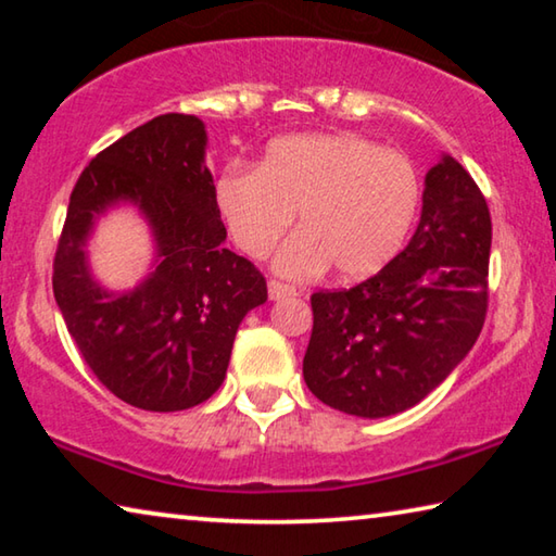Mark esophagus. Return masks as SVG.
I'll return each mask as SVG.
<instances>
[{"mask_svg":"<svg viewBox=\"0 0 556 556\" xmlns=\"http://www.w3.org/2000/svg\"><path fill=\"white\" fill-rule=\"evenodd\" d=\"M267 291H269V299L271 301H279V299H287V296H296V289L294 287L281 285V281H277V279L269 281Z\"/></svg>","mask_w":556,"mask_h":556,"instance_id":"esophagus-1","label":"esophagus"}]
</instances>
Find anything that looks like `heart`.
<instances>
[{"label":"heart","mask_w":556,"mask_h":556,"mask_svg":"<svg viewBox=\"0 0 556 556\" xmlns=\"http://www.w3.org/2000/svg\"><path fill=\"white\" fill-rule=\"evenodd\" d=\"M225 225L244 255L265 260L294 215L299 230L275 260L289 279H363L397 255L419 208V178L392 149L348 135H289L257 172L228 168L215 184Z\"/></svg>","instance_id":"heart-1"}]
</instances>
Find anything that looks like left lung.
<instances>
[{
    "label": "left lung",
    "instance_id": "8db88e82",
    "mask_svg": "<svg viewBox=\"0 0 556 556\" xmlns=\"http://www.w3.org/2000/svg\"><path fill=\"white\" fill-rule=\"evenodd\" d=\"M491 238L481 188L444 154L425 176L421 218L407 248L357 287L312 296L306 388L363 419L425 400L481 336Z\"/></svg>",
    "mask_w": 556,
    "mask_h": 556
}]
</instances>
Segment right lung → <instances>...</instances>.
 <instances>
[{"label":"right lung","mask_w":556,"mask_h":556,"mask_svg":"<svg viewBox=\"0 0 556 556\" xmlns=\"http://www.w3.org/2000/svg\"><path fill=\"white\" fill-rule=\"evenodd\" d=\"M193 115H159L100 152L80 174L55 250L53 296L88 368L131 407L181 412L225 380L235 333L267 301V281L225 248ZM135 204L153 230V271L112 292L91 277L87 240L112 207Z\"/></svg>","instance_id":"add662e5"}]
</instances>
